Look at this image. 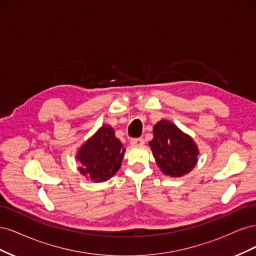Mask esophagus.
Listing matches in <instances>:
<instances>
[{"mask_svg":"<svg viewBox=\"0 0 256 256\" xmlns=\"http://www.w3.org/2000/svg\"><path fill=\"white\" fill-rule=\"evenodd\" d=\"M130 143L132 146H142L145 143V141L143 138H132V140L130 141Z\"/></svg>","mask_w":256,"mask_h":256,"instance_id":"34e87169","label":"esophagus"}]
</instances>
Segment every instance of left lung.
<instances>
[{
	"label": "left lung",
	"instance_id": "obj_1",
	"mask_svg": "<svg viewBox=\"0 0 256 256\" xmlns=\"http://www.w3.org/2000/svg\"><path fill=\"white\" fill-rule=\"evenodd\" d=\"M150 145L158 166L166 175L182 177L196 164L198 150L196 143L168 120H162L154 125Z\"/></svg>",
	"mask_w": 256,
	"mask_h": 256
}]
</instances>
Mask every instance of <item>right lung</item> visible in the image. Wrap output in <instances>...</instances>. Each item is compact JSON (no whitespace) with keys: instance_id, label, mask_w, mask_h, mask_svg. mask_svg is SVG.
Wrapping results in <instances>:
<instances>
[{"instance_id":"right-lung-1","label":"right lung","mask_w":256,"mask_h":256,"mask_svg":"<svg viewBox=\"0 0 256 256\" xmlns=\"http://www.w3.org/2000/svg\"><path fill=\"white\" fill-rule=\"evenodd\" d=\"M125 148L110 126L100 128L79 150V171L96 182L108 180L120 168Z\"/></svg>"}]
</instances>
